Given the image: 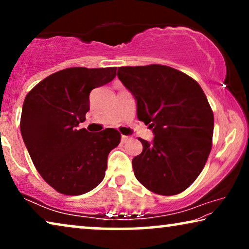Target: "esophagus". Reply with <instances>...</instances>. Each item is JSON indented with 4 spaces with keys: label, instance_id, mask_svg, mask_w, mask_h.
<instances>
[{
    "label": "esophagus",
    "instance_id": "34e87169",
    "mask_svg": "<svg viewBox=\"0 0 249 249\" xmlns=\"http://www.w3.org/2000/svg\"><path fill=\"white\" fill-rule=\"evenodd\" d=\"M128 141H130V137H128V136H121V142H127Z\"/></svg>",
    "mask_w": 249,
    "mask_h": 249
}]
</instances>
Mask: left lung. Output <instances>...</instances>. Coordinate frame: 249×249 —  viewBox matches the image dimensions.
I'll return each instance as SVG.
<instances>
[{
  "instance_id": "1",
  "label": "left lung",
  "mask_w": 249,
  "mask_h": 249,
  "mask_svg": "<svg viewBox=\"0 0 249 249\" xmlns=\"http://www.w3.org/2000/svg\"><path fill=\"white\" fill-rule=\"evenodd\" d=\"M118 77L137 101V117L154 139L139 138L135 177L159 195L182 193L197 179L212 148L213 111L196 80L161 64L120 67Z\"/></svg>"
}]
</instances>
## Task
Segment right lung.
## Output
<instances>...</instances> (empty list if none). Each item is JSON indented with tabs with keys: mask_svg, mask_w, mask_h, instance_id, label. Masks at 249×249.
Instances as JSON below:
<instances>
[{
	"mask_svg": "<svg viewBox=\"0 0 249 249\" xmlns=\"http://www.w3.org/2000/svg\"><path fill=\"white\" fill-rule=\"evenodd\" d=\"M117 68H68L36 85L23 102L20 130L42 178L63 195L90 192L104 179L107 156L120 142L113 128L90 134L78 125L89 93L114 79Z\"/></svg>",
	"mask_w": 249,
	"mask_h": 249,
	"instance_id": "1",
	"label": "right lung"
}]
</instances>
